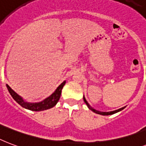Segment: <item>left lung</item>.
Wrapping results in <instances>:
<instances>
[{
  "instance_id": "8db88e82",
  "label": "left lung",
  "mask_w": 146,
  "mask_h": 146,
  "mask_svg": "<svg viewBox=\"0 0 146 146\" xmlns=\"http://www.w3.org/2000/svg\"><path fill=\"white\" fill-rule=\"evenodd\" d=\"M84 103H85L86 104L88 105V107L90 108V110H91L92 111L94 112V113H98V114H100V115H104V116H106V115H112V114H114L116 113H117V112L120 111V110H123L125 107H122V108H120V109L119 110H114V111H111V112H100V111H98V110H96L93 109L92 107L90 106V105L88 104V103L87 102V100H85V98H84Z\"/></svg>"
}]
</instances>
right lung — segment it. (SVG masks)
<instances>
[{"label": "right lung", "mask_w": 146, "mask_h": 146, "mask_svg": "<svg viewBox=\"0 0 146 146\" xmlns=\"http://www.w3.org/2000/svg\"><path fill=\"white\" fill-rule=\"evenodd\" d=\"M65 81H64L63 83H62L58 87V88L55 90L54 93L48 97V98H46V100H44L43 101H42L40 103H36V104H31V103H27L23 101L22 98H20V96L18 95L17 94L15 93L12 89L9 87L8 84H7V88L8 89L9 92L11 94V95L12 96V98L17 101V102L22 106L24 108H27L28 110H33V111H41V110H45L50 109L52 107H53L58 101L59 100L61 97V94H62V90L63 87L65 85Z\"/></svg>", "instance_id": "add662e5"}]
</instances>
